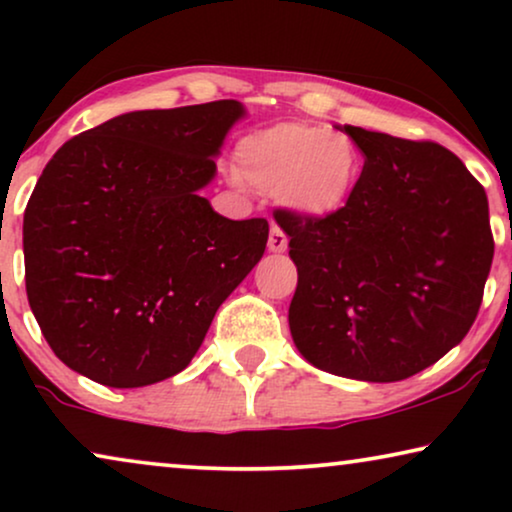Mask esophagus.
I'll return each mask as SVG.
<instances>
[{
    "instance_id": "esophagus-1",
    "label": "esophagus",
    "mask_w": 512,
    "mask_h": 512,
    "mask_svg": "<svg viewBox=\"0 0 512 512\" xmlns=\"http://www.w3.org/2000/svg\"><path fill=\"white\" fill-rule=\"evenodd\" d=\"M286 247H289V240H286L284 230L279 226H272L270 237H268V249L272 254H282V251H286Z\"/></svg>"
}]
</instances>
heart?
<instances>
[{
	"label": "heart",
	"instance_id": "obj_1",
	"mask_svg": "<svg viewBox=\"0 0 512 512\" xmlns=\"http://www.w3.org/2000/svg\"><path fill=\"white\" fill-rule=\"evenodd\" d=\"M237 177L277 195L291 212L326 219L340 212L359 186L363 156L352 137L310 123H279L242 137Z\"/></svg>",
	"mask_w": 512,
	"mask_h": 512
}]
</instances>
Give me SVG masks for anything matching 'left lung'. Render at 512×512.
I'll use <instances>...</instances> for the list:
<instances>
[{
	"mask_svg": "<svg viewBox=\"0 0 512 512\" xmlns=\"http://www.w3.org/2000/svg\"><path fill=\"white\" fill-rule=\"evenodd\" d=\"M342 130L366 156L347 205L277 219L298 268L289 326L312 366L398 382L459 345L478 317L494 258L487 195L445 146Z\"/></svg>",
	"mask_w": 512,
	"mask_h": 512,
	"instance_id": "1",
	"label": "left lung"
}]
</instances>
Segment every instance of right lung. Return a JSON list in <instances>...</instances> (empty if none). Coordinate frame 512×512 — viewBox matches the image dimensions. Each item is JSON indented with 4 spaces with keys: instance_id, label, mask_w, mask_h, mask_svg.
I'll use <instances>...</instances> for the list:
<instances>
[{
    "instance_id": "add662e5",
    "label": "right lung",
    "mask_w": 512,
    "mask_h": 512,
    "mask_svg": "<svg viewBox=\"0 0 512 512\" xmlns=\"http://www.w3.org/2000/svg\"><path fill=\"white\" fill-rule=\"evenodd\" d=\"M242 116L235 100L130 111L48 160L25 209V289L65 366L132 389L191 363L268 242V221H230L198 193Z\"/></svg>"
}]
</instances>
